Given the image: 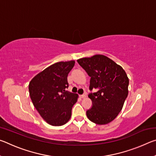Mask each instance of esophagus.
<instances>
[{
	"instance_id": "obj_1",
	"label": "esophagus",
	"mask_w": 156,
	"mask_h": 156,
	"mask_svg": "<svg viewBox=\"0 0 156 156\" xmlns=\"http://www.w3.org/2000/svg\"><path fill=\"white\" fill-rule=\"evenodd\" d=\"M80 98H84L86 97V95L85 94H83V95H80Z\"/></svg>"
}]
</instances>
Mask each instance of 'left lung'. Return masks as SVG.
<instances>
[{"label":"left lung","mask_w":156,"mask_h":156,"mask_svg":"<svg viewBox=\"0 0 156 156\" xmlns=\"http://www.w3.org/2000/svg\"><path fill=\"white\" fill-rule=\"evenodd\" d=\"M90 76L89 89L97 91L89 94L92 107L87 116L97 125H106L117 117L128 96L129 78L121 66L104 55L77 60Z\"/></svg>","instance_id":"8db88e82"}]
</instances>
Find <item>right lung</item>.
Masks as SVG:
<instances>
[{"label": "right lung", "mask_w": 156, "mask_h": 156, "mask_svg": "<svg viewBox=\"0 0 156 156\" xmlns=\"http://www.w3.org/2000/svg\"><path fill=\"white\" fill-rule=\"evenodd\" d=\"M74 60L58 62L49 66L32 78L29 91L34 107L46 122L62 126L69 120L72 109L78 95L65 89L69 87L67 76Z\"/></svg>", "instance_id": "obj_1"}]
</instances>
